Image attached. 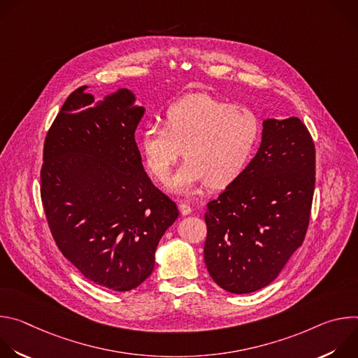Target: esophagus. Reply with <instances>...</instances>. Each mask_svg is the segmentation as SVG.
I'll return each mask as SVG.
<instances>
[{"label": "esophagus", "instance_id": "1", "mask_svg": "<svg viewBox=\"0 0 358 358\" xmlns=\"http://www.w3.org/2000/svg\"><path fill=\"white\" fill-rule=\"evenodd\" d=\"M178 208H180V211H181L182 215H189V214L192 213V208H191V206H189L188 202L180 201V202H178Z\"/></svg>", "mask_w": 358, "mask_h": 358}]
</instances>
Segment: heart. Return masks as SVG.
Returning a JSON list of instances; mask_svg holds the SVG:
<instances>
[{"label":"heart","mask_w":358,"mask_h":358,"mask_svg":"<svg viewBox=\"0 0 358 358\" xmlns=\"http://www.w3.org/2000/svg\"><path fill=\"white\" fill-rule=\"evenodd\" d=\"M261 136L259 120L249 108L225 100L192 94L173 103L164 127L147 126L140 136V151L150 174L167 181L180 156L185 159L169 187L191 194L206 182L222 189L246 170Z\"/></svg>","instance_id":"heart-1"}]
</instances>
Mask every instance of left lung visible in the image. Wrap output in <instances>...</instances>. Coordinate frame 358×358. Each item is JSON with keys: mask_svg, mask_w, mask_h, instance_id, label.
Wrapping results in <instances>:
<instances>
[{"mask_svg": "<svg viewBox=\"0 0 358 358\" xmlns=\"http://www.w3.org/2000/svg\"><path fill=\"white\" fill-rule=\"evenodd\" d=\"M315 174V143L300 119L264 120L257 156L207 203L203 261L218 286L243 294L278 278L304 241Z\"/></svg>", "mask_w": 358, "mask_h": 358, "instance_id": "left-lung-1", "label": "left lung"}]
</instances>
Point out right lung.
<instances>
[{
	"mask_svg": "<svg viewBox=\"0 0 358 358\" xmlns=\"http://www.w3.org/2000/svg\"><path fill=\"white\" fill-rule=\"evenodd\" d=\"M86 87L68 96L48 130L41 198L64 257L87 280L127 292L155 269L178 208L141 164L134 131L145 109L133 92L119 89L94 105Z\"/></svg>",
	"mask_w": 358,
	"mask_h": 358,
	"instance_id": "right-lung-1",
	"label": "right lung"
}]
</instances>
